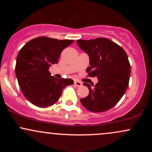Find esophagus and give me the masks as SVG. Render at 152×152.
<instances>
[{
	"instance_id": "esophagus-1",
	"label": "esophagus",
	"mask_w": 152,
	"mask_h": 152,
	"mask_svg": "<svg viewBox=\"0 0 152 152\" xmlns=\"http://www.w3.org/2000/svg\"><path fill=\"white\" fill-rule=\"evenodd\" d=\"M74 84H75V86H76L77 87H80V86H82L81 82H80L78 81H74Z\"/></svg>"
}]
</instances>
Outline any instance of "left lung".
I'll return each instance as SVG.
<instances>
[{
  "label": "left lung",
  "instance_id": "8db88e82",
  "mask_svg": "<svg viewBox=\"0 0 152 152\" xmlns=\"http://www.w3.org/2000/svg\"><path fill=\"white\" fill-rule=\"evenodd\" d=\"M77 43L89 56L88 76H96L99 80L94 88L83 83L89 94L80 100L81 103L93 112L107 111L119 102L129 86L131 69L128 56L121 46L105 38L77 40Z\"/></svg>",
  "mask_w": 152,
  "mask_h": 152
}]
</instances>
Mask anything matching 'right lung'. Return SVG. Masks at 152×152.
Wrapping results in <instances>:
<instances>
[{"mask_svg": "<svg viewBox=\"0 0 152 152\" xmlns=\"http://www.w3.org/2000/svg\"><path fill=\"white\" fill-rule=\"evenodd\" d=\"M74 40H57L45 36L31 40L20 50L15 75L24 96L33 104L45 108L58 102L64 87L72 85L71 78H55L48 71L57 64L64 48Z\"/></svg>", "mask_w": 152, "mask_h": 152, "instance_id": "right-lung-1", "label": "right lung"}]
</instances>
